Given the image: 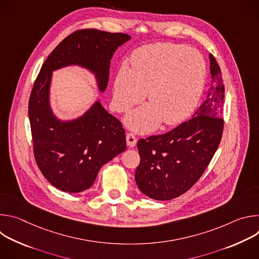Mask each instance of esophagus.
Wrapping results in <instances>:
<instances>
[{
  "instance_id": "obj_1",
  "label": "esophagus",
  "mask_w": 259,
  "mask_h": 259,
  "mask_svg": "<svg viewBox=\"0 0 259 259\" xmlns=\"http://www.w3.org/2000/svg\"><path fill=\"white\" fill-rule=\"evenodd\" d=\"M126 140H127V144L130 147H133L136 144V142H137V138L135 137V135L133 133H128L126 135Z\"/></svg>"
}]
</instances>
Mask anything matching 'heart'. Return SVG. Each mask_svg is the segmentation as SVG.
<instances>
[{"label":"heart","instance_id":"1","mask_svg":"<svg viewBox=\"0 0 259 259\" xmlns=\"http://www.w3.org/2000/svg\"><path fill=\"white\" fill-rule=\"evenodd\" d=\"M132 68L122 65L114 84V105L126 112L146 95L150 103L130 112L125 122L138 132H150L162 121L176 125L197 105L206 78V62L195 49L156 43L135 50Z\"/></svg>","mask_w":259,"mask_h":259}]
</instances>
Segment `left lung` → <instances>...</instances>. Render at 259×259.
Instances as JSON below:
<instances>
[{
    "instance_id": "8db88e82",
    "label": "left lung",
    "mask_w": 259,
    "mask_h": 259,
    "mask_svg": "<svg viewBox=\"0 0 259 259\" xmlns=\"http://www.w3.org/2000/svg\"><path fill=\"white\" fill-rule=\"evenodd\" d=\"M211 86L192 119L171 131L139 139L140 164L135 181L142 194L158 201L188 192L212 160L224 131L225 85L220 67L209 54Z\"/></svg>"
}]
</instances>
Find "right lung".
Listing matches in <instances>:
<instances>
[{"mask_svg":"<svg viewBox=\"0 0 259 259\" xmlns=\"http://www.w3.org/2000/svg\"><path fill=\"white\" fill-rule=\"evenodd\" d=\"M130 39L122 32L77 30L51 52L36 77L28 102L33 155L45 178L62 192L80 193L92 187L100 168L126 150V136L121 122L99 100L77 119H58L50 105L52 72L69 65L84 67L104 92L110 59Z\"/></svg>","mask_w":259,"mask_h":259,"instance_id":"1","label":"right lung"}]
</instances>
